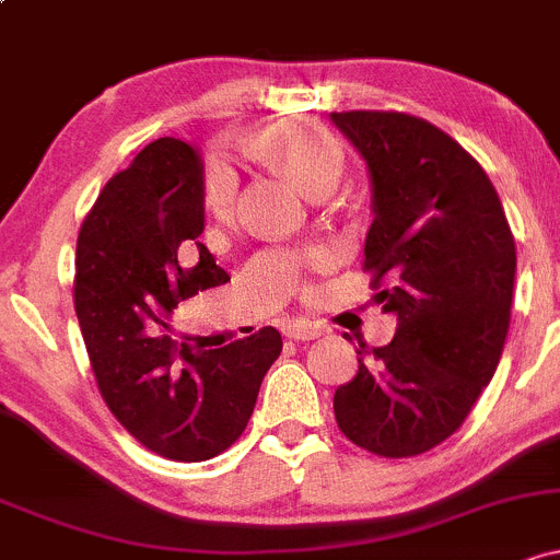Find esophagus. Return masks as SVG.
Instances as JSON below:
<instances>
[{
    "instance_id": "obj_1",
    "label": "esophagus",
    "mask_w": 560,
    "mask_h": 560,
    "mask_svg": "<svg viewBox=\"0 0 560 560\" xmlns=\"http://www.w3.org/2000/svg\"><path fill=\"white\" fill-rule=\"evenodd\" d=\"M320 334L323 330L317 328L315 323H306V320H293V323H288V328H285V336L293 341H312V339H317Z\"/></svg>"
}]
</instances>
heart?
<instances>
[{
  "instance_id": "heart-1",
  "label": "heart",
  "mask_w": 560,
  "mask_h": 560,
  "mask_svg": "<svg viewBox=\"0 0 560 560\" xmlns=\"http://www.w3.org/2000/svg\"><path fill=\"white\" fill-rule=\"evenodd\" d=\"M245 149L282 173L304 195L323 197L339 184L345 171V152L339 141L323 130L320 125L304 122V119H280V122L264 125L245 136ZM234 197H237V178L230 167L213 165L206 182V206L219 224H230L234 215ZM330 264V250L326 245H310L299 254H264L254 267H267L288 285L304 280L306 269H326Z\"/></svg>"
}]
</instances>
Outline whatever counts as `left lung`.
<instances>
[{
  "label": "left lung",
  "instance_id": "obj_1",
  "mask_svg": "<svg viewBox=\"0 0 560 560\" xmlns=\"http://www.w3.org/2000/svg\"><path fill=\"white\" fill-rule=\"evenodd\" d=\"M330 122L369 167L365 269L374 302L398 317L389 345H360L336 422L371 454L417 456L459 430L494 376L515 240L483 167L435 125L400 112H334Z\"/></svg>",
  "mask_w": 560,
  "mask_h": 560
}]
</instances>
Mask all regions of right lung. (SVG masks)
Returning <instances> with one entry per match:
<instances>
[{
    "mask_svg": "<svg viewBox=\"0 0 560 560\" xmlns=\"http://www.w3.org/2000/svg\"><path fill=\"white\" fill-rule=\"evenodd\" d=\"M202 230L200 149L160 138L109 178L77 240L74 310L101 395L141 446L176 462L213 459L243 435L282 350L272 326L210 350L173 336L178 302L230 280Z\"/></svg>",
    "mask_w": 560,
    "mask_h": 560,
    "instance_id": "obj_1",
    "label": "right lung"
}]
</instances>
